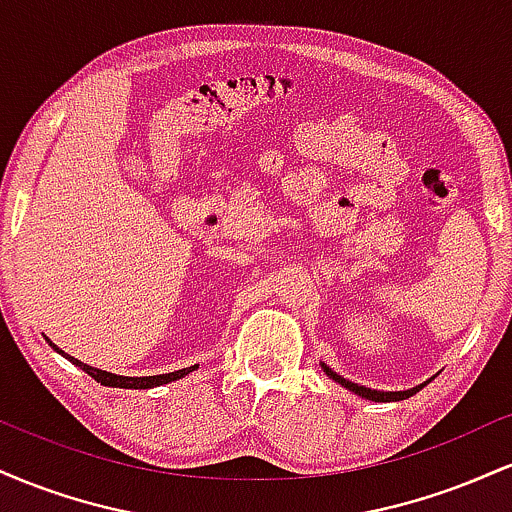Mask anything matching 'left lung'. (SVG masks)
I'll return each instance as SVG.
<instances>
[{"label": "left lung", "mask_w": 512, "mask_h": 512, "mask_svg": "<svg viewBox=\"0 0 512 512\" xmlns=\"http://www.w3.org/2000/svg\"><path fill=\"white\" fill-rule=\"evenodd\" d=\"M322 368H325V373L330 375L334 383L349 387L351 392H356V395H361V397H366V399H373V402H399V399H407L411 395H416V390H407V392H378V390H370V387L349 383V380H344L342 375L334 373L332 368H327V366H322Z\"/></svg>", "instance_id": "1"}]
</instances>
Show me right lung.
Instances as JSON below:
<instances>
[{"label": "right lung", "mask_w": 512, "mask_h": 512, "mask_svg": "<svg viewBox=\"0 0 512 512\" xmlns=\"http://www.w3.org/2000/svg\"><path fill=\"white\" fill-rule=\"evenodd\" d=\"M52 344V342H50ZM52 349H57L55 344H52ZM60 351V349H57ZM60 354H64V351H60ZM67 356V354H64ZM69 361L74 363V366H79L81 370H86L88 375H91L93 380H98L101 385H108V387H127V390H149V387H158V385H166V383H173V380L182 378V375L192 373L197 366L192 368H182V370H175V373H166V375H149V378H125V375H115V373H108V370H98V368H91L86 366V363L76 361V358L67 356Z\"/></svg>", "instance_id": "add662e5"}]
</instances>
